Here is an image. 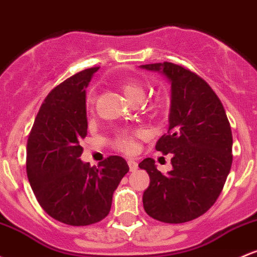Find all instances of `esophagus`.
I'll list each match as a JSON object with an SVG mask.
<instances>
[{
  "mask_svg": "<svg viewBox=\"0 0 257 257\" xmlns=\"http://www.w3.org/2000/svg\"><path fill=\"white\" fill-rule=\"evenodd\" d=\"M128 166L131 172H135L138 170V162L134 159H128Z\"/></svg>",
  "mask_w": 257,
  "mask_h": 257,
  "instance_id": "obj_1",
  "label": "esophagus"
}]
</instances>
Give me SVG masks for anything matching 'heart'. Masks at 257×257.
Segmentation results:
<instances>
[{"label": "heart", "mask_w": 257, "mask_h": 257, "mask_svg": "<svg viewBox=\"0 0 257 257\" xmlns=\"http://www.w3.org/2000/svg\"><path fill=\"white\" fill-rule=\"evenodd\" d=\"M120 89H122L123 94L129 101L134 100H143L146 94V89L143 84L139 81H123L120 84ZM87 105L91 106L94 103V94L90 92L86 97ZM142 135V132H134V133H123L119 134L114 140V146L118 150L124 152H133L137 149V142L135 139Z\"/></svg>", "instance_id": "heart-1"}]
</instances>
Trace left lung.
<instances>
[{
	"mask_svg": "<svg viewBox=\"0 0 257 257\" xmlns=\"http://www.w3.org/2000/svg\"><path fill=\"white\" fill-rule=\"evenodd\" d=\"M140 67L162 73L171 83L170 126L156 150L172 154L173 167L165 176L150 157L139 163L150 177L144 208L165 223L193 221L215 204L229 174L230 124L221 100L195 73L170 62Z\"/></svg>",
	"mask_w": 257,
	"mask_h": 257,
	"instance_id": "obj_1",
	"label": "left lung"
}]
</instances>
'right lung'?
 I'll return each instance as SVG.
<instances>
[{"mask_svg": "<svg viewBox=\"0 0 257 257\" xmlns=\"http://www.w3.org/2000/svg\"><path fill=\"white\" fill-rule=\"evenodd\" d=\"M98 67L77 73L47 95L28 138L27 174L47 215L69 225H89L108 215L112 196L128 173L126 161L109 156L91 167L79 157L87 134L86 86Z\"/></svg>", "mask_w": 257, "mask_h": 257, "instance_id": "right-lung-1", "label": "right lung"}]
</instances>
